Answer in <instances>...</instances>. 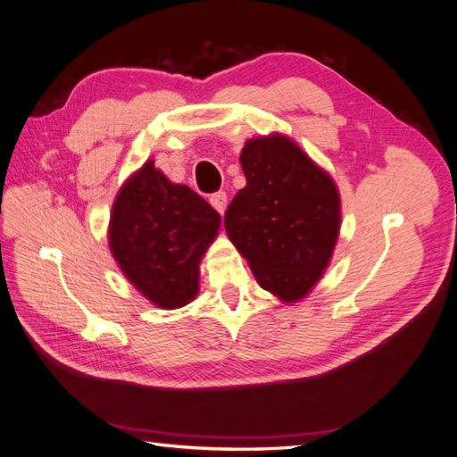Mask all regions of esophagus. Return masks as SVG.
<instances>
[{
	"instance_id": "obj_1",
	"label": "esophagus",
	"mask_w": 457,
	"mask_h": 457,
	"mask_svg": "<svg viewBox=\"0 0 457 457\" xmlns=\"http://www.w3.org/2000/svg\"><path fill=\"white\" fill-rule=\"evenodd\" d=\"M210 204L214 206L220 212V214H224L226 206H228V195L224 193V190H218V193L210 196Z\"/></svg>"
}]
</instances>
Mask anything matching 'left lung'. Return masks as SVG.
<instances>
[{
	"instance_id": "1",
	"label": "left lung",
	"mask_w": 457,
	"mask_h": 457,
	"mask_svg": "<svg viewBox=\"0 0 457 457\" xmlns=\"http://www.w3.org/2000/svg\"><path fill=\"white\" fill-rule=\"evenodd\" d=\"M247 185L224 226L264 290L295 302L323 277L341 226L338 190L290 137L249 140L241 152Z\"/></svg>"
}]
</instances>
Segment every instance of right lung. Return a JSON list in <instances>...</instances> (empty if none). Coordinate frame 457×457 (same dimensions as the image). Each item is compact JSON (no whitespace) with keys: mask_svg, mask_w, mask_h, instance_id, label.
Instances as JSON below:
<instances>
[{"mask_svg":"<svg viewBox=\"0 0 457 457\" xmlns=\"http://www.w3.org/2000/svg\"><path fill=\"white\" fill-rule=\"evenodd\" d=\"M218 228L220 214L203 196L147 162L114 200L109 245L147 300L175 310L198 294V264Z\"/></svg>","mask_w":457,"mask_h":457,"instance_id":"right-lung-1","label":"right lung"}]
</instances>
